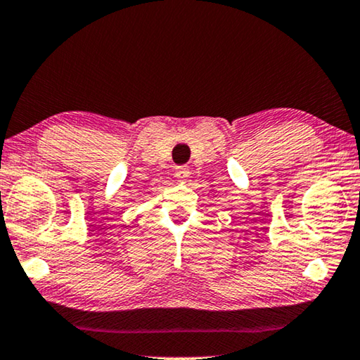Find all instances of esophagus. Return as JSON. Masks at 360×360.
<instances>
[{"mask_svg":"<svg viewBox=\"0 0 360 360\" xmlns=\"http://www.w3.org/2000/svg\"><path fill=\"white\" fill-rule=\"evenodd\" d=\"M175 176H176V180H179V181H185L190 176L188 167H185V165H181V167H176L175 169Z\"/></svg>","mask_w":360,"mask_h":360,"instance_id":"obj_1","label":"esophagus"}]
</instances>
